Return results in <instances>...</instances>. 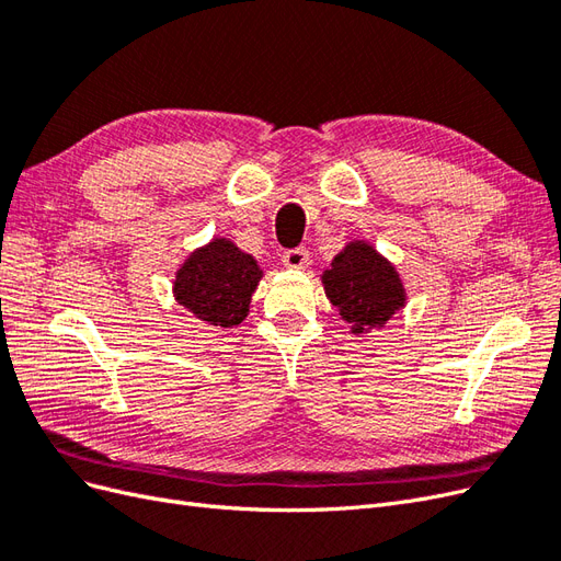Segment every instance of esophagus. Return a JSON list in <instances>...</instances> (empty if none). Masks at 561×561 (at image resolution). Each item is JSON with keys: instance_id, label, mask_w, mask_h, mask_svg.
<instances>
[{"instance_id": "1", "label": "esophagus", "mask_w": 561, "mask_h": 561, "mask_svg": "<svg viewBox=\"0 0 561 561\" xmlns=\"http://www.w3.org/2000/svg\"><path fill=\"white\" fill-rule=\"evenodd\" d=\"M283 264L287 268H304L309 264V250L307 248H295L283 252Z\"/></svg>"}]
</instances>
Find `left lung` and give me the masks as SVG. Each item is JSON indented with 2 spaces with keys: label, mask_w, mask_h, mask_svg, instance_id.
<instances>
[{
  "label": "left lung",
  "mask_w": 561,
  "mask_h": 561,
  "mask_svg": "<svg viewBox=\"0 0 561 561\" xmlns=\"http://www.w3.org/2000/svg\"><path fill=\"white\" fill-rule=\"evenodd\" d=\"M320 283L353 336L381 330L407 307L400 271L365 239H353L339 250Z\"/></svg>",
  "instance_id": "left-lung-1"
}]
</instances>
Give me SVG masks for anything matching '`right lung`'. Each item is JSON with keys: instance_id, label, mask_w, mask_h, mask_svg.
<instances>
[{"instance_id": "1", "label": "right lung", "mask_w": 561, "mask_h": 561, "mask_svg": "<svg viewBox=\"0 0 561 561\" xmlns=\"http://www.w3.org/2000/svg\"><path fill=\"white\" fill-rule=\"evenodd\" d=\"M264 276L252 254L222 236L186 254L173 278V297L194 318L215 328H236Z\"/></svg>"}]
</instances>
